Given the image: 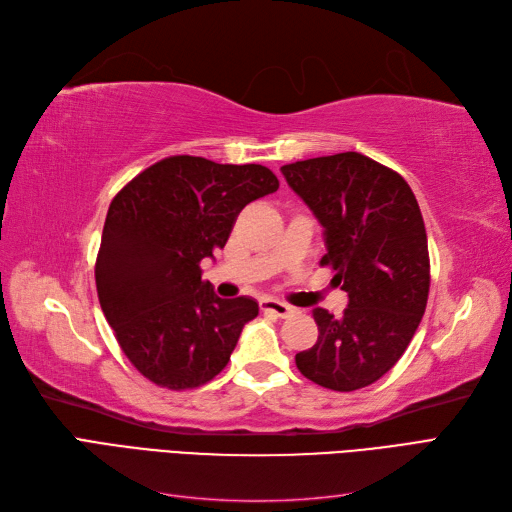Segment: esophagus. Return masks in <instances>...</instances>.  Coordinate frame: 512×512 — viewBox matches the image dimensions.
<instances>
[{
    "instance_id": "34e87169",
    "label": "esophagus",
    "mask_w": 512,
    "mask_h": 512,
    "mask_svg": "<svg viewBox=\"0 0 512 512\" xmlns=\"http://www.w3.org/2000/svg\"><path fill=\"white\" fill-rule=\"evenodd\" d=\"M260 309L265 314H273L277 318H286V316L292 314V307L290 305H286L282 301H273V299H262L260 301Z\"/></svg>"
}]
</instances>
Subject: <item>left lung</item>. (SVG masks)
<instances>
[{
	"instance_id": "obj_1",
	"label": "left lung",
	"mask_w": 512,
	"mask_h": 512,
	"mask_svg": "<svg viewBox=\"0 0 512 512\" xmlns=\"http://www.w3.org/2000/svg\"><path fill=\"white\" fill-rule=\"evenodd\" d=\"M282 175L324 228L320 265L348 292L342 316L314 309L318 342L294 361L324 389H363L401 359L425 314L421 209L404 177L356 151L286 164Z\"/></svg>"
}]
</instances>
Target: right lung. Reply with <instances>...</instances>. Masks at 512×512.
<instances>
[{
  "label": "right lung",
  "mask_w": 512,
  "mask_h": 512,
  "mask_svg": "<svg viewBox=\"0 0 512 512\" xmlns=\"http://www.w3.org/2000/svg\"><path fill=\"white\" fill-rule=\"evenodd\" d=\"M277 188L267 166L170 156L113 198L96 260L98 299L123 354L153 384L196 389L230 361L258 303L220 299L200 262L226 245L245 205Z\"/></svg>",
  "instance_id": "1"
}]
</instances>
